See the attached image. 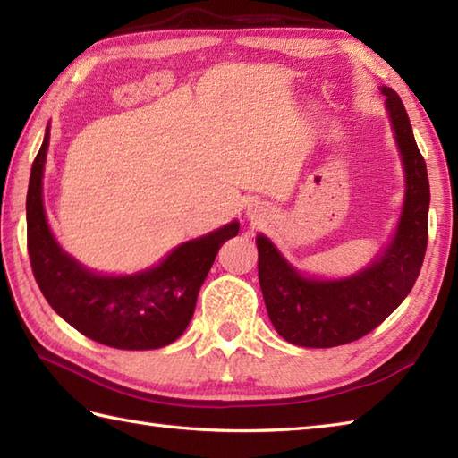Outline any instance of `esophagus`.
Returning <instances> with one entry per match:
<instances>
[{
  "label": "esophagus",
  "mask_w": 458,
  "mask_h": 458,
  "mask_svg": "<svg viewBox=\"0 0 458 458\" xmlns=\"http://www.w3.org/2000/svg\"><path fill=\"white\" fill-rule=\"evenodd\" d=\"M248 214H250V218L259 220L261 218V208L258 207V204H251V207L248 208Z\"/></svg>",
  "instance_id": "esophagus-1"
}]
</instances>
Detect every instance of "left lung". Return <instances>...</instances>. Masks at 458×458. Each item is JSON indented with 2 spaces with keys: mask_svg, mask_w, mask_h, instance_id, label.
I'll return each instance as SVG.
<instances>
[{
  "mask_svg": "<svg viewBox=\"0 0 458 458\" xmlns=\"http://www.w3.org/2000/svg\"><path fill=\"white\" fill-rule=\"evenodd\" d=\"M405 171L400 224L372 264L344 279L305 277L264 234L256 238L258 276L269 320L287 343L330 348L354 343L390 317L410 295L427 250L429 179L403 102L382 86Z\"/></svg>",
  "mask_w": 458,
  "mask_h": 458,
  "instance_id": "1",
  "label": "left lung"
}]
</instances>
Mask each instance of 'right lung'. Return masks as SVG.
Segmentation results:
<instances>
[{"label": "right lung", "mask_w": 458, "mask_h": 458, "mask_svg": "<svg viewBox=\"0 0 458 458\" xmlns=\"http://www.w3.org/2000/svg\"><path fill=\"white\" fill-rule=\"evenodd\" d=\"M48 128L27 191V250L41 293L68 325L96 343L153 350L174 343L189 327L200 285L220 246L234 238V220L174 248L161 264L133 276H100L58 246L43 207Z\"/></svg>", "instance_id": "obj_1"}]
</instances>
